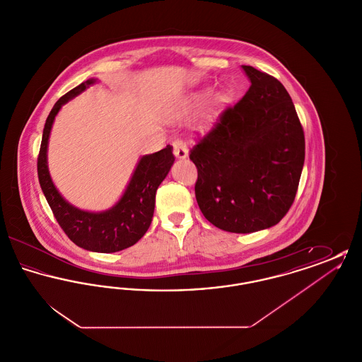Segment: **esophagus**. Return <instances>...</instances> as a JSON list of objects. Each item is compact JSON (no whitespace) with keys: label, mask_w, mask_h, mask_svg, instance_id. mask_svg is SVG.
Wrapping results in <instances>:
<instances>
[{"label":"esophagus","mask_w":362,"mask_h":362,"mask_svg":"<svg viewBox=\"0 0 362 362\" xmlns=\"http://www.w3.org/2000/svg\"><path fill=\"white\" fill-rule=\"evenodd\" d=\"M173 153L176 156V158H186L189 157V149L187 145L182 141V139H175L173 142Z\"/></svg>","instance_id":"obj_1"}]
</instances>
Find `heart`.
<instances>
[{
	"mask_svg": "<svg viewBox=\"0 0 362 362\" xmlns=\"http://www.w3.org/2000/svg\"><path fill=\"white\" fill-rule=\"evenodd\" d=\"M210 95V89H201L197 92L189 93L187 98H185L182 107H183V112L189 114L192 111H197L199 107H202L204 103L206 102L207 98ZM226 104V95L224 92H220L217 95H214L211 98V100L207 104L206 111L204 115V124H210L211 122L216 119L217 114L221 111V108Z\"/></svg>",
	"mask_w": 362,
	"mask_h": 362,
	"instance_id": "heart-1",
	"label": "heart"
}]
</instances>
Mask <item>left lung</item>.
<instances>
[{
  "instance_id": "1",
  "label": "left lung",
  "mask_w": 362,
  "mask_h": 362,
  "mask_svg": "<svg viewBox=\"0 0 362 362\" xmlns=\"http://www.w3.org/2000/svg\"><path fill=\"white\" fill-rule=\"evenodd\" d=\"M251 86L191 149L195 197L207 221L251 233L278 224L292 206L305 139L292 98L273 76L241 66Z\"/></svg>"
}]
</instances>
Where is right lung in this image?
<instances>
[{
	"mask_svg": "<svg viewBox=\"0 0 362 362\" xmlns=\"http://www.w3.org/2000/svg\"><path fill=\"white\" fill-rule=\"evenodd\" d=\"M96 83L98 78H89L54 104L43 129L37 176L54 217L70 240L88 251L110 254L134 245L146 233L153 218L156 191L170 173L175 157L171 145L152 155L142 156L119 201L104 211H86L69 204L52 183L47 164L49 138L62 105Z\"/></svg>",
	"mask_w": 362,
	"mask_h": 362,
	"instance_id": "1",
	"label": "right lung"
}]
</instances>
